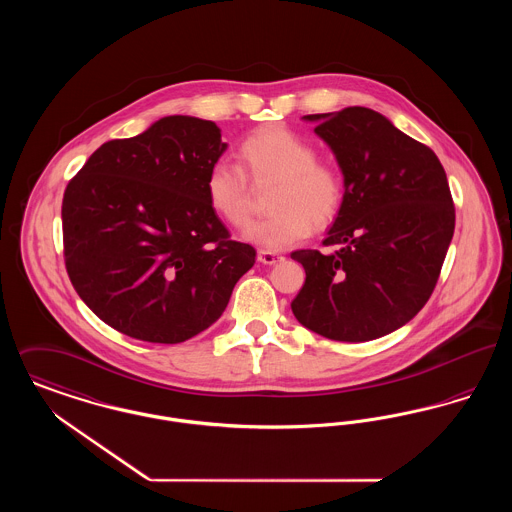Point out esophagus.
Masks as SVG:
<instances>
[{
	"label": "esophagus",
	"mask_w": 512,
	"mask_h": 512,
	"mask_svg": "<svg viewBox=\"0 0 512 512\" xmlns=\"http://www.w3.org/2000/svg\"><path fill=\"white\" fill-rule=\"evenodd\" d=\"M282 259H284V257H282L280 253H276V251L261 249V251L257 253V261L263 263V265H276V263H280Z\"/></svg>",
	"instance_id": "obj_1"
}]
</instances>
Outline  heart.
Returning a JSON list of instances; mask_svg holds the SVG:
<instances>
[{
    "label": "heart",
    "mask_w": 512,
    "mask_h": 512,
    "mask_svg": "<svg viewBox=\"0 0 512 512\" xmlns=\"http://www.w3.org/2000/svg\"><path fill=\"white\" fill-rule=\"evenodd\" d=\"M245 171L255 184L276 182L268 207L272 213L247 226L244 238L263 249H284L305 240L313 224L328 226L343 205L341 172L318 161L317 149L286 128H265L240 147ZM211 209L230 226L242 228L251 215L249 188L242 167L220 159L205 178Z\"/></svg>",
    "instance_id": "heart-1"
}]
</instances>
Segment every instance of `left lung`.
<instances>
[{
	"label": "left lung",
	"instance_id": "8db88e82",
	"mask_svg": "<svg viewBox=\"0 0 512 512\" xmlns=\"http://www.w3.org/2000/svg\"><path fill=\"white\" fill-rule=\"evenodd\" d=\"M343 174V205L322 255L293 251L305 284L299 324L336 341H370L426 305L455 230V207L436 153L366 107L307 115Z\"/></svg>",
	"mask_w": 512,
	"mask_h": 512
}]
</instances>
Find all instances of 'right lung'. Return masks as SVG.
<instances>
[{
	"mask_svg": "<svg viewBox=\"0 0 512 512\" xmlns=\"http://www.w3.org/2000/svg\"><path fill=\"white\" fill-rule=\"evenodd\" d=\"M228 144L172 115L96 149L63 197L65 265L80 299L136 340L180 343L224 313L255 249L230 240L205 192Z\"/></svg>",
	"mask_w": 512,
	"mask_h": 512,
	"instance_id": "add662e5",
	"label": "right lung"
}]
</instances>
